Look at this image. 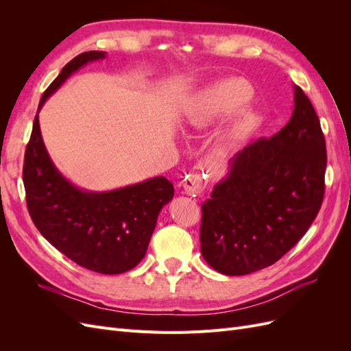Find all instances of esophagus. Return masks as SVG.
Listing matches in <instances>:
<instances>
[{
  "label": "esophagus",
  "instance_id": "obj_1",
  "mask_svg": "<svg viewBox=\"0 0 351 351\" xmlns=\"http://www.w3.org/2000/svg\"><path fill=\"white\" fill-rule=\"evenodd\" d=\"M183 189L184 193L189 196H200L204 192V183H202V177L199 174H189L183 180Z\"/></svg>",
  "mask_w": 351,
  "mask_h": 351
}]
</instances>
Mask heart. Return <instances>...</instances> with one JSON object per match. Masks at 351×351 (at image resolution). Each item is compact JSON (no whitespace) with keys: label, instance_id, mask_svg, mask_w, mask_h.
Returning a JSON list of instances; mask_svg holds the SVG:
<instances>
[{"label":"heart","instance_id":"b5f03b06","mask_svg":"<svg viewBox=\"0 0 351 351\" xmlns=\"http://www.w3.org/2000/svg\"><path fill=\"white\" fill-rule=\"evenodd\" d=\"M252 95L253 90L249 83L241 79H226L212 83L196 99L195 107L190 112V121L195 127L205 129V127L226 119L227 115L247 104ZM256 121V112L250 110L240 111L228 127L226 141L234 142L241 139L244 134L253 129Z\"/></svg>","mask_w":351,"mask_h":351}]
</instances>
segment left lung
<instances>
[{
    "label": "left lung",
    "instance_id": "left-lung-1",
    "mask_svg": "<svg viewBox=\"0 0 351 351\" xmlns=\"http://www.w3.org/2000/svg\"><path fill=\"white\" fill-rule=\"evenodd\" d=\"M290 121L230 159L202 205L200 250L224 275L271 267L299 241L321 209L326 149L319 119L299 86Z\"/></svg>",
    "mask_w": 351,
    "mask_h": 351
}]
</instances>
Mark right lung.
<instances>
[{
  "instance_id": "add662e5",
  "label": "right lung",
  "mask_w": 351,
  "mask_h": 351,
  "mask_svg": "<svg viewBox=\"0 0 351 351\" xmlns=\"http://www.w3.org/2000/svg\"><path fill=\"white\" fill-rule=\"evenodd\" d=\"M105 51H88L62 67L39 101L23 164V183L32 221L52 246L80 267L99 274L133 269L146 254L159 212L174 196L162 176L108 192L73 184L47 151L39 111L73 73L104 60Z\"/></svg>"
}]
</instances>
